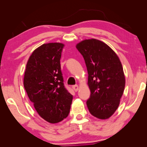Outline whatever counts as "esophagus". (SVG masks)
I'll return each instance as SVG.
<instances>
[{
    "label": "esophagus",
    "mask_w": 147,
    "mask_h": 147,
    "mask_svg": "<svg viewBox=\"0 0 147 147\" xmlns=\"http://www.w3.org/2000/svg\"><path fill=\"white\" fill-rule=\"evenodd\" d=\"M73 89L75 91H78V86H77V85H74V86H73Z\"/></svg>",
    "instance_id": "34e87169"
}]
</instances>
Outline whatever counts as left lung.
I'll return each mask as SVG.
<instances>
[{
	"label": "left lung",
	"mask_w": 147,
	"mask_h": 147,
	"mask_svg": "<svg viewBox=\"0 0 147 147\" xmlns=\"http://www.w3.org/2000/svg\"><path fill=\"white\" fill-rule=\"evenodd\" d=\"M88 73L90 97L86 102L92 115L106 119L117 109L125 86V77L118 56L106 43L95 39L77 44Z\"/></svg>",
	"instance_id": "left-lung-1"
}]
</instances>
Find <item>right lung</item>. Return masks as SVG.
<instances>
[{"label":"right lung","instance_id":"add662e5","mask_svg":"<svg viewBox=\"0 0 147 147\" xmlns=\"http://www.w3.org/2000/svg\"><path fill=\"white\" fill-rule=\"evenodd\" d=\"M63 44H43L27 62L24 87L37 112L45 120L57 123L68 116L73 95L63 84L60 58Z\"/></svg>","mask_w":147,"mask_h":147}]
</instances>
